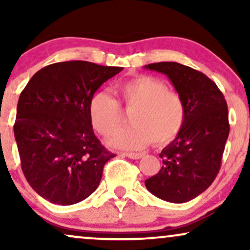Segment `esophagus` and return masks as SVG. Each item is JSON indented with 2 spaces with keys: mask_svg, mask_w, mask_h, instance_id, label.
<instances>
[{
  "mask_svg": "<svg viewBox=\"0 0 250 250\" xmlns=\"http://www.w3.org/2000/svg\"><path fill=\"white\" fill-rule=\"evenodd\" d=\"M123 155H125V156H128L129 159H133V160H139L143 156L142 153H125Z\"/></svg>",
  "mask_w": 250,
  "mask_h": 250,
  "instance_id": "1",
  "label": "esophagus"
}]
</instances>
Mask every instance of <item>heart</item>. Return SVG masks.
<instances>
[{
  "mask_svg": "<svg viewBox=\"0 0 250 250\" xmlns=\"http://www.w3.org/2000/svg\"><path fill=\"white\" fill-rule=\"evenodd\" d=\"M120 104L131 109L129 127L117 130L109 139L111 147L141 149L154 141L166 145L182 129L186 108L176 91L150 75H139L116 84ZM89 120L99 134L109 136L121 122L119 103L104 91H97L89 100Z\"/></svg>",
  "mask_w": 250,
  "mask_h": 250,
  "instance_id": "obj_1",
  "label": "heart"
}]
</instances>
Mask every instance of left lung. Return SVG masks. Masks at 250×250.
Returning <instances> with one entry per match:
<instances>
[{"mask_svg":"<svg viewBox=\"0 0 250 250\" xmlns=\"http://www.w3.org/2000/svg\"><path fill=\"white\" fill-rule=\"evenodd\" d=\"M145 68L166 74L186 108L182 129L160 154L161 169L145 185L159 199L188 202L203 193L219 174L229 135L226 99L215 82L187 65L159 62Z\"/></svg>","mask_w":250,"mask_h":250,"instance_id":"8db88e82","label":"left lung"}]
</instances>
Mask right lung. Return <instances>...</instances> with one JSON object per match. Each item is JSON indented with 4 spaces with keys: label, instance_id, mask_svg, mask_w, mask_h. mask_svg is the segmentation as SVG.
<instances>
[{
    "label": "right lung",
    "instance_id": "right-lung-1",
    "mask_svg": "<svg viewBox=\"0 0 250 250\" xmlns=\"http://www.w3.org/2000/svg\"><path fill=\"white\" fill-rule=\"evenodd\" d=\"M121 67L67 61L42 68L22 90L14 134L21 167L43 199L70 206L96 190L115 155L94 134L90 97Z\"/></svg>",
    "mask_w": 250,
    "mask_h": 250
}]
</instances>
